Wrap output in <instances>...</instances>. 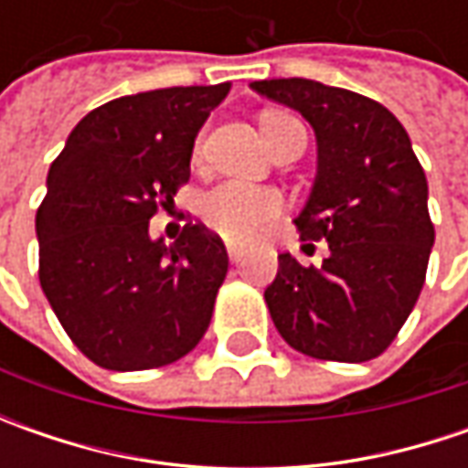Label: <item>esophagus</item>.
Wrapping results in <instances>:
<instances>
[{
  "instance_id": "esophagus-1",
  "label": "esophagus",
  "mask_w": 468,
  "mask_h": 468,
  "mask_svg": "<svg viewBox=\"0 0 468 468\" xmlns=\"http://www.w3.org/2000/svg\"><path fill=\"white\" fill-rule=\"evenodd\" d=\"M226 252H229V261L231 262H242V258H244V250L242 247H239V244H226Z\"/></svg>"
}]
</instances>
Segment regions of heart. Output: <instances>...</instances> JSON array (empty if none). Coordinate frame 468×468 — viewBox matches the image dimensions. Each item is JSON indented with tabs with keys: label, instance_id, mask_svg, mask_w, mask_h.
Instances as JSON below:
<instances>
[{
	"label": "heart",
	"instance_id": "heart-1",
	"mask_svg": "<svg viewBox=\"0 0 468 468\" xmlns=\"http://www.w3.org/2000/svg\"><path fill=\"white\" fill-rule=\"evenodd\" d=\"M289 122L292 117H283V114L262 117V130L271 145L276 143L281 127ZM197 154H200V145H197ZM200 213L207 226H213L226 239L244 242V239L258 237L262 229L279 216L281 197L271 189L252 187L242 182H224L218 187L207 189L200 197Z\"/></svg>",
	"mask_w": 468,
	"mask_h": 468
}]
</instances>
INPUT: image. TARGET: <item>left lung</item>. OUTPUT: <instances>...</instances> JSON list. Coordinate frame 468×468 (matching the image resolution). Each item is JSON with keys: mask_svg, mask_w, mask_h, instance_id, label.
<instances>
[{"mask_svg": "<svg viewBox=\"0 0 468 468\" xmlns=\"http://www.w3.org/2000/svg\"><path fill=\"white\" fill-rule=\"evenodd\" d=\"M299 112L317 137V176L294 224L304 247L328 242L320 268L279 255L265 304L292 349L367 362L393 344L424 286L435 226L427 179L404 124L383 103L304 78L252 82Z\"/></svg>", "mask_w": 468, "mask_h": 468, "instance_id": "8db88e82", "label": "left lung"}]
</instances>
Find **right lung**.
I'll return each instance as SVG.
<instances>
[{"instance_id":"obj_1","label":"right lung","mask_w":468,"mask_h":468,"mask_svg":"<svg viewBox=\"0 0 468 468\" xmlns=\"http://www.w3.org/2000/svg\"><path fill=\"white\" fill-rule=\"evenodd\" d=\"M231 82L109 101L78 122L36 213L38 279L72 344L103 369L182 359L210 325L229 271L221 237L185 224L151 239L158 207L189 179L200 127Z\"/></svg>"}]
</instances>
